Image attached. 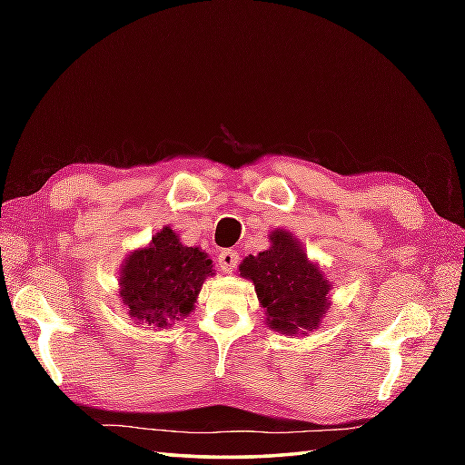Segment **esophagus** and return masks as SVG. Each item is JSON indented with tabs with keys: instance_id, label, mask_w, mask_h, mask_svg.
Wrapping results in <instances>:
<instances>
[{
	"instance_id": "obj_1",
	"label": "esophagus",
	"mask_w": 465,
	"mask_h": 465,
	"mask_svg": "<svg viewBox=\"0 0 465 465\" xmlns=\"http://www.w3.org/2000/svg\"><path fill=\"white\" fill-rule=\"evenodd\" d=\"M238 263H240V255L233 250H223L220 252V255H217V265H220V270L223 273H232L235 268H238Z\"/></svg>"
}]
</instances>
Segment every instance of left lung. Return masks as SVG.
Instances as JSON below:
<instances>
[{
  "instance_id": "obj_1",
  "label": "left lung",
  "mask_w": 465,
  "mask_h": 465,
  "mask_svg": "<svg viewBox=\"0 0 465 465\" xmlns=\"http://www.w3.org/2000/svg\"><path fill=\"white\" fill-rule=\"evenodd\" d=\"M268 238V250L240 263L265 310V325L285 335L318 330L331 305V282L292 232L273 230Z\"/></svg>"
}]
</instances>
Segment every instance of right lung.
<instances>
[{"label": "right lung", "mask_w": 465, "mask_h": 465, "mask_svg": "<svg viewBox=\"0 0 465 465\" xmlns=\"http://www.w3.org/2000/svg\"><path fill=\"white\" fill-rule=\"evenodd\" d=\"M213 263L202 248H187L172 227L157 232L143 248L132 250L120 270V295L135 325L170 330L197 303Z\"/></svg>", "instance_id": "1"}]
</instances>
